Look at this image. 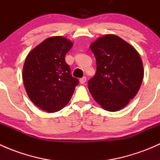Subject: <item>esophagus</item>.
<instances>
[{
	"label": "esophagus",
	"mask_w": 160,
	"mask_h": 160,
	"mask_svg": "<svg viewBox=\"0 0 160 160\" xmlns=\"http://www.w3.org/2000/svg\"><path fill=\"white\" fill-rule=\"evenodd\" d=\"M86 81H87V78L85 77H82V78L80 79V83H81V84H83V83H86Z\"/></svg>",
	"instance_id": "1"
}]
</instances>
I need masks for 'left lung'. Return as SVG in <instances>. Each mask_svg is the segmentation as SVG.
<instances>
[{
    "instance_id": "left-lung-1",
    "label": "left lung",
    "mask_w": 160,
    "mask_h": 160,
    "mask_svg": "<svg viewBox=\"0 0 160 160\" xmlns=\"http://www.w3.org/2000/svg\"><path fill=\"white\" fill-rule=\"evenodd\" d=\"M97 62L96 74L88 82L92 97L104 110H122L138 93L143 64L137 50L118 35L99 37L90 46Z\"/></svg>"
}]
</instances>
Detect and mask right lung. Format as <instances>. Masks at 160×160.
I'll list each match as a JSON object with an SVG mask.
<instances>
[{
	"instance_id": "obj_1",
	"label": "right lung",
	"mask_w": 160,
	"mask_h": 160,
	"mask_svg": "<svg viewBox=\"0 0 160 160\" xmlns=\"http://www.w3.org/2000/svg\"><path fill=\"white\" fill-rule=\"evenodd\" d=\"M72 45L65 37H49L31 50L25 59L22 72L25 90L42 110L54 113L63 108L78 84L65 61Z\"/></svg>"
}]
</instances>
